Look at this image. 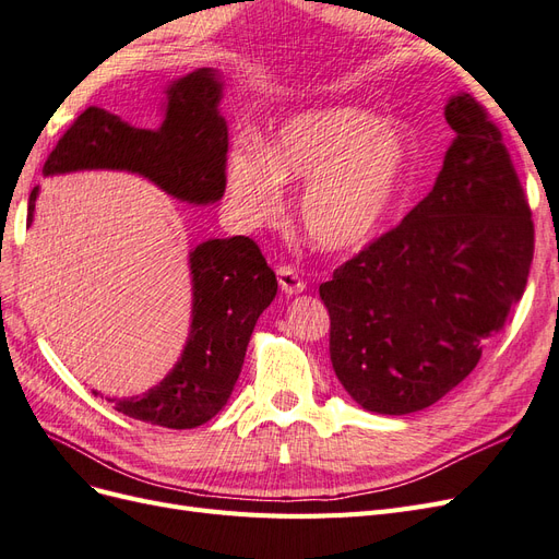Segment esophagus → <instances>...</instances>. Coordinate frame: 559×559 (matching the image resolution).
I'll return each mask as SVG.
<instances>
[{"label":"esophagus","instance_id":"obj_1","mask_svg":"<svg viewBox=\"0 0 559 559\" xmlns=\"http://www.w3.org/2000/svg\"><path fill=\"white\" fill-rule=\"evenodd\" d=\"M277 282H280V289L286 296H294V294H300L302 289H306V282H302L300 273L294 265H280L277 267Z\"/></svg>","mask_w":559,"mask_h":559}]
</instances>
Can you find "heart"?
Here are the masks:
<instances>
[{
  "mask_svg": "<svg viewBox=\"0 0 559 559\" xmlns=\"http://www.w3.org/2000/svg\"><path fill=\"white\" fill-rule=\"evenodd\" d=\"M311 181L298 202L310 242L326 251L370 242L394 212L408 181V144L370 114L331 107L296 114L263 148L245 144L228 156V191L251 224L273 218L282 181Z\"/></svg>",
  "mask_w": 559,
  "mask_h": 559,
  "instance_id": "1",
  "label": "heart"
}]
</instances>
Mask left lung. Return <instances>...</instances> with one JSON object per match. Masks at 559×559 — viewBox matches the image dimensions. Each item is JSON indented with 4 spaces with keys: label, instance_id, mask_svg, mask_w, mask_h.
Wrapping results in <instances>:
<instances>
[{
    "label": "left lung",
    "instance_id": "1",
    "mask_svg": "<svg viewBox=\"0 0 559 559\" xmlns=\"http://www.w3.org/2000/svg\"><path fill=\"white\" fill-rule=\"evenodd\" d=\"M445 121L454 140L431 193L319 286L335 376L370 413L443 399L527 286L534 222L501 132L468 93Z\"/></svg>",
    "mask_w": 559,
    "mask_h": 559
}]
</instances>
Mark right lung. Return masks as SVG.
Here are the masks:
<instances>
[{
	"label": "right lung",
	"mask_w": 559,
	"mask_h": 559,
	"mask_svg": "<svg viewBox=\"0 0 559 559\" xmlns=\"http://www.w3.org/2000/svg\"><path fill=\"white\" fill-rule=\"evenodd\" d=\"M218 99L216 72L195 70L170 83L160 128H134L88 107L50 151L44 175L128 170L177 200L210 205L226 191L228 126L218 114ZM37 193H29L27 224ZM189 261L193 319L179 361L148 392L107 399L118 413L167 429L200 427L224 408L240 378L253 326L277 294L275 273L259 245L245 235L202 242Z\"/></svg>",
	"instance_id": "right-lung-1"
}]
</instances>
